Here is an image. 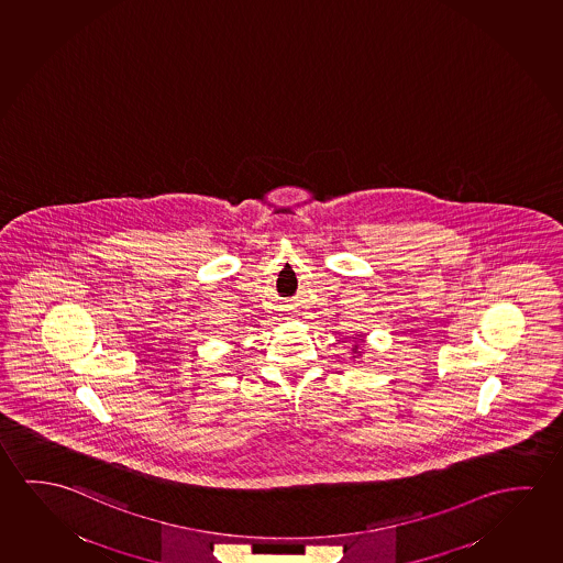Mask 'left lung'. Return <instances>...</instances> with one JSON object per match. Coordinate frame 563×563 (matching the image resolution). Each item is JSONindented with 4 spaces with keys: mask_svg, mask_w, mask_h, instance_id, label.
Instances as JSON below:
<instances>
[{
    "mask_svg": "<svg viewBox=\"0 0 563 563\" xmlns=\"http://www.w3.org/2000/svg\"><path fill=\"white\" fill-rule=\"evenodd\" d=\"M364 339H358L356 341L355 345H353V353H355L356 356H353V358H358L361 356V345H363Z\"/></svg>",
    "mask_w": 563,
    "mask_h": 563,
    "instance_id": "1",
    "label": "left lung"
}]
</instances>
